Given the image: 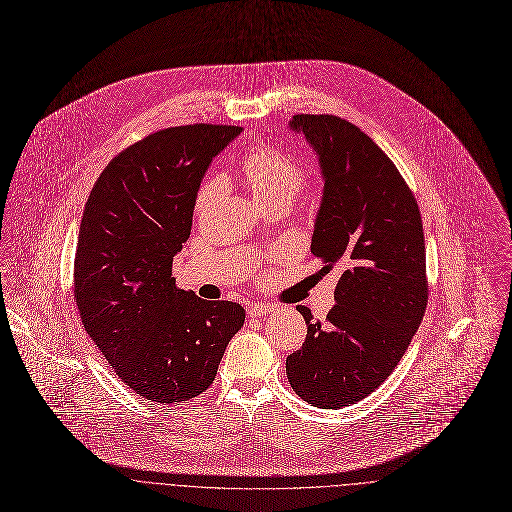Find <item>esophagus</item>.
Listing matches in <instances>:
<instances>
[{"instance_id": "obj_1", "label": "esophagus", "mask_w": 512, "mask_h": 512, "mask_svg": "<svg viewBox=\"0 0 512 512\" xmlns=\"http://www.w3.org/2000/svg\"><path fill=\"white\" fill-rule=\"evenodd\" d=\"M274 311V306H270V304H264V302H254V304H250L248 306V317H266V315H270Z\"/></svg>"}]
</instances>
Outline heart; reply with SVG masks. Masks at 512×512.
Segmentation results:
<instances>
[{
	"instance_id": "obj_1",
	"label": "heart",
	"mask_w": 512,
	"mask_h": 512,
	"mask_svg": "<svg viewBox=\"0 0 512 512\" xmlns=\"http://www.w3.org/2000/svg\"><path fill=\"white\" fill-rule=\"evenodd\" d=\"M244 175L252 195L262 203L272 199H292L304 183L302 167L288 155L270 147H256L244 159ZM220 191V179H212L197 195V212L206 210Z\"/></svg>"
}]
</instances>
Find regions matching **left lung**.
<instances>
[{
    "label": "left lung",
    "mask_w": 512,
    "mask_h": 512,
    "mask_svg": "<svg viewBox=\"0 0 512 512\" xmlns=\"http://www.w3.org/2000/svg\"><path fill=\"white\" fill-rule=\"evenodd\" d=\"M288 129L313 147L323 177L311 252L341 278L325 323L296 306L306 339L286 357V375L304 401L341 410L389 377L424 319L422 216L397 167L359 127L294 115Z\"/></svg>",
    "instance_id": "1"
}]
</instances>
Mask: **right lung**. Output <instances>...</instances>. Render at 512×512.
I'll list each match as a JSON object with an SVG mask.
<instances>
[{
  "label": "right lung",
  "mask_w": 512,
  "mask_h": 512,
  "mask_svg": "<svg viewBox=\"0 0 512 512\" xmlns=\"http://www.w3.org/2000/svg\"><path fill=\"white\" fill-rule=\"evenodd\" d=\"M240 127L185 125L145 137L96 179L74 258L84 331L135 393L183 403L206 391L246 313L175 286L173 256L191 232L212 159Z\"/></svg>",
  "instance_id": "right-lung-1"
}]
</instances>
